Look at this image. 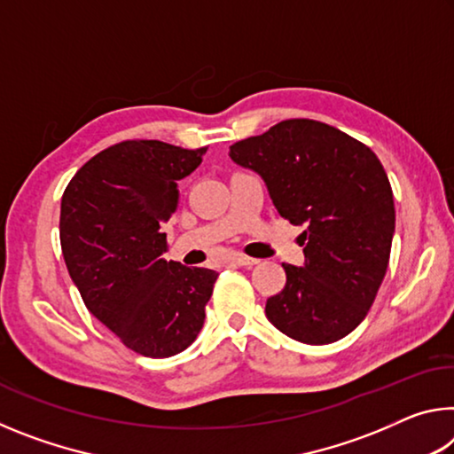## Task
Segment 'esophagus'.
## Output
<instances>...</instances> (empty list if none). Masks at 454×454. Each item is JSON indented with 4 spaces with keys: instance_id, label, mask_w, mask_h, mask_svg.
Here are the masks:
<instances>
[{
    "instance_id": "1",
    "label": "esophagus",
    "mask_w": 454,
    "mask_h": 454,
    "mask_svg": "<svg viewBox=\"0 0 454 454\" xmlns=\"http://www.w3.org/2000/svg\"><path fill=\"white\" fill-rule=\"evenodd\" d=\"M228 262H232V264H236V266L252 268V266H256V264H258V260H256V258L242 256V254H234V256H230V258H228Z\"/></svg>"
}]
</instances>
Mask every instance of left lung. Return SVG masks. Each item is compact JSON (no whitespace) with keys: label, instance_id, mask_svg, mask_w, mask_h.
<instances>
[{"label":"left lung","instance_id":"8db88e82","mask_svg":"<svg viewBox=\"0 0 454 454\" xmlns=\"http://www.w3.org/2000/svg\"><path fill=\"white\" fill-rule=\"evenodd\" d=\"M238 166L262 176L298 236L304 264H282L286 284L266 317L304 344H330L364 320L388 268L395 200L376 153L317 120H284L230 145Z\"/></svg>","mask_w":454,"mask_h":454}]
</instances>
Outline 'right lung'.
Wrapping results in <instances>:
<instances>
[{"instance_id": "obj_1", "label": "right lung", "mask_w": 454, "mask_h": 454, "mask_svg": "<svg viewBox=\"0 0 454 454\" xmlns=\"http://www.w3.org/2000/svg\"><path fill=\"white\" fill-rule=\"evenodd\" d=\"M204 153L160 140L114 144L88 160L61 196L67 272L88 310L142 356L178 355L204 326L218 274L162 258L178 180Z\"/></svg>"}]
</instances>
